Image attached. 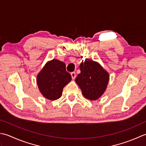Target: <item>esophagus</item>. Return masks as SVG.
<instances>
[{
	"instance_id": "esophagus-1",
	"label": "esophagus",
	"mask_w": 146,
	"mask_h": 146,
	"mask_svg": "<svg viewBox=\"0 0 146 146\" xmlns=\"http://www.w3.org/2000/svg\"><path fill=\"white\" fill-rule=\"evenodd\" d=\"M71 74V77H72V79L74 80L75 79L76 77V72H71L70 73Z\"/></svg>"
}]
</instances>
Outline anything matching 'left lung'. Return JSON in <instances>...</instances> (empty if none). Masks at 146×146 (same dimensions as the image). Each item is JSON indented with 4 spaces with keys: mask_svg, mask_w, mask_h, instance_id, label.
<instances>
[{
    "mask_svg": "<svg viewBox=\"0 0 146 146\" xmlns=\"http://www.w3.org/2000/svg\"><path fill=\"white\" fill-rule=\"evenodd\" d=\"M81 73L76 82L86 98L96 100L105 93L109 81V74L96 62L86 60L80 65Z\"/></svg>",
    "mask_w": 146,
    "mask_h": 146,
    "instance_id": "left-lung-1",
    "label": "left lung"
}]
</instances>
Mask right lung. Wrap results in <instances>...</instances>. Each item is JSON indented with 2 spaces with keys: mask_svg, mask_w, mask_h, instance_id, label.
<instances>
[{
  "mask_svg": "<svg viewBox=\"0 0 146 146\" xmlns=\"http://www.w3.org/2000/svg\"><path fill=\"white\" fill-rule=\"evenodd\" d=\"M71 79L70 74L66 71L65 64L56 59L47 62L36 77L41 93L50 100L60 98L63 88Z\"/></svg>",
  "mask_w": 146,
  "mask_h": 146,
  "instance_id": "add662e5",
  "label": "right lung"
}]
</instances>
